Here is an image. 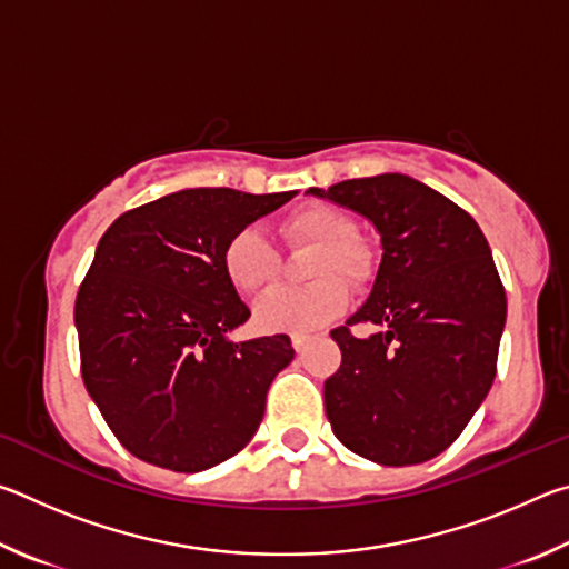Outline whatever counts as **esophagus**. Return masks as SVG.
I'll return each instance as SVG.
<instances>
[{
  "label": "esophagus",
  "instance_id": "1",
  "mask_svg": "<svg viewBox=\"0 0 569 569\" xmlns=\"http://www.w3.org/2000/svg\"><path fill=\"white\" fill-rule=\"evenodd\" d=\"M291 343H293L296 351H303L306 346H308V336L306 333H293L291 336Z\"/></svg>",
  "mask_w": 569,
  "mask_h": 569
}]
</instances>
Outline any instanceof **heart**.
<instances>
[{
  "mask_svg": "<svg viewBox=\"0 0 569 569\" xmlns=\"http://www.w3.org/2000/svg\"><path fill=\"white\" fill-rule=\"evenodd\" d=\"M281 236L291 246H316L311 278L306 288H276L256 303V323L268 333H311L339 316L349 303V288L363 286L373 273V253L356 240V223L343 208L333 203H306L281 220ZM223 273L238 293L266 291L278 276V256L263 230L246 226L228 238L220 256ZM336 272L335 277L330 273ZM330 278L326 279L325 276Z\"/></svg>",
  "mask_w": 569,
  "mask_h": 569,
  "instance_id": "obj_1",
  "label": "heart"
}]
</instances>
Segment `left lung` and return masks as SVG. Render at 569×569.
<instances>
[{"mask_svg":"<svg viewBox=\"0 0 569 569\" xmlns=\"http://www.w3.org/2000/svg\"><path fill=\"white\" fill-rule=\"evenodd\" d=\"M308 192L369 218L383 250L366 303L331 331L341 366L323 383L326 417L353 455L421 465L492 389L507 321L492 250L467 210L401 172ZM359 322L380 331L359 340Z\"/></svg>","mask_w":569,"mask_h":569,"instance_id":"1","label":"left lung"}]
</instances>
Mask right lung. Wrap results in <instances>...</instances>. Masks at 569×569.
I'll return each instance as SVG.
<instances>
[{
    "mask_svg": "<svg viewBox=\"0 0 569 569\" xmlns=\"http://www.w3.org/2000/svg\"><path fill=\"white\" fill-rule=\"evenodd\" d=\"M296 196L188 188L122 213L77 291L82 381L120 445L148 465L203 471L253 439L286 333L230 341L248 306L223 273L236 230Z\"/></svg>",
    "mask_w": 569,
    "mask_h": 569,
    "instance_id": "add662e5",
    "label": "right lung"
}]
</instances>
